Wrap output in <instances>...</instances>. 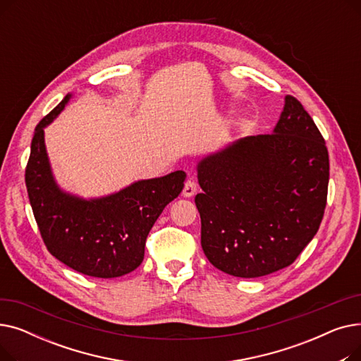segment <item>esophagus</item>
I'll return each instance as SVG.
<instances>
[{"label":"esophagus","mask_w":361,"mask_h":361,"mask_svg":"<svg viewBox=\"0 0 361 361\" xmlns=\"http://www.w3.org/2000/svg\"><path fill=\"white\" fill-rule=\"evenodd\" d=\"M197 192V184L193 178H188L184 184V188H183V196L184 197H192L195 196Z\"/></svg>","instance_id":"esophagus-1"}]
</instances>
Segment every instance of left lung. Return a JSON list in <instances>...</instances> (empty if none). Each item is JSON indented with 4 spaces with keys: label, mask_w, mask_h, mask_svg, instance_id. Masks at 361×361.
<instances>
[{
    "label": "left lung",
    "mask_w": 361,
    "mask_h": 361,
    "mask_svg": "<svg viewBox=\"0 0 361 361\" xmlns=\"http://www.w3.org/2000/svg\"><path fill=\"white\" fill-rule=\"evenodd\" d=\"M202 249L219 271L259 278L290 267L324 218L329 157L293 97L271 135L245 136L197 162Z\"/></svg>",
    "instance_id": "left-lung-1"
}]
</instances>
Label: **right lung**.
Segmentation results:
<instances>
[{
  "mask_svg": "<svg viewBox=\"0 0 361 361\" xmlns=\"http://www.w3.org/2000/svg\"><path fill=\"white\" fill-rule=\"evenodd\" d=\"M73 93L36 126L26 166V187L47 249L71 269L94 278H117L140 267L145 243L164 207L183 190L185 173L137 180L101 197L73 195L56 183L45 146V128Z\"/></svg>",
  "mask_w": 361,
  "mask_h": 361,
  "instance_id": "obj_1",
  "label": "right lung"
}]
</instances>
